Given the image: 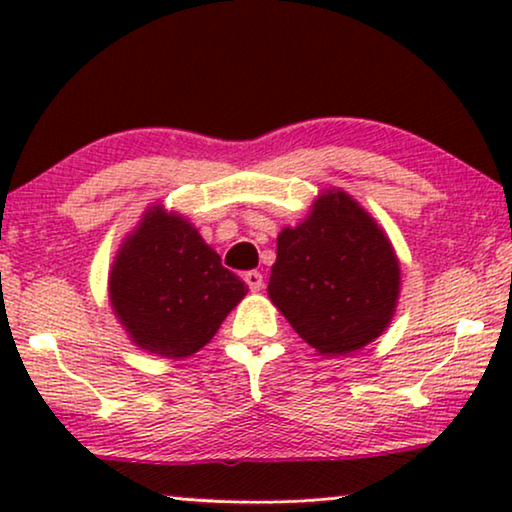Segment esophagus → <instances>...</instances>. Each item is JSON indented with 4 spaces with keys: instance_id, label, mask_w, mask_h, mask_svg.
<instances>
[{
    "instance_id": "1",
    "label": "esophagus",
    "mask_w": 512,
    "mask_h": 512,
    "mask_svg": "<svg viewBox=\"0 0 512 512\" xmlns=\"http://www.w3.org/2000/svg\"><path fill=\"white\" fill-rule=\"evenodd\" d=\"M244 282L249 284L251 291H261L263 289V275L258 270H249L244 272Z\"/></svg>"
}]
</instances>
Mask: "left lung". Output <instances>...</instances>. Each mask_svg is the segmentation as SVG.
Wrapping results in <instances>:
<instances>
[{"label": "left lung", "mask_w": 512, "mask_h": 512, "mask_svg": "<svg viewBox=\"0 0 512 512\" xmlns=\"http://www.w3.org/2000/svg\"><path fill=\"white\" fill-rule=\"evenodd\" d=\"M398 279L380 226L347 193L328 191L300 226L279 233L268 293L307 345L342 356L387 328Z\"/></svg>", "instance_id": "left-lung-1"}]
</instances>
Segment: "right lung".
Wrapping results in <instances>:
<instances>
[{"mask_svg": "<svg viewBox=\"0 0 512 512\" xmlns=\"http://www.w3.org/2000/svg\"><path fill=\"white\" fill-rule=\"evenodd\" d=\"M109 296L135 345L181 359L214 338L247 284L191 223L153 207L116 258Z\"/></svg>", "mask_w": 512, "mask_h": 512, "instance_id": "add662e5", "label": "right lung"}]
</instances>
